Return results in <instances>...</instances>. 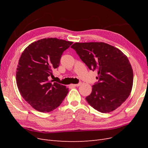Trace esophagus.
<instances>
[{"label": "esophagus", "mask_w": 148, "mask_h": 148, "mask_svg": "<svg viewBox=\"0 0 148 148\" xmlns=\"http://www.w3.org/2000/svg\"><path fill=\"white\" fill-rule=\"evenodd\" d=\"M82 84V83H79L78 84H71V86H73V87H76V86H79L80 85Z\"/></svg>", "instance_id": "esophagus-1"}]
</instances>
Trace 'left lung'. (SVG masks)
Here are the masks:
<instances>
[{
  "instance_id": "1",
  "label": "left lung",
  "mask_w": 148,
  "mask_h": 148,
  "mask_svg": "<svg viewBox=\"0 0 148 148\" xmlns=\"http://www.w3.org/2000/svg\"><path fill=\"white\" fill-rule=\"evenodd\" d=\"M71 47L89 70L97 71L98 82L86 97L88 104L102 113L115 110L132 91L133 73L127 57L104 42H76Z\"/></svg>"
}]
</instances>
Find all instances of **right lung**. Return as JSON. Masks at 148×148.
<instances>
[{"label":"right lung","mask_w":148,"mask_h":148,"mask_svg":"<svg viewBox=\"0 0 148 148\" xmlns=\"http://www.w3.org/2000/svg\"><path fill=\"white\" fill-rule=\"evenodd\" d=\"M72 44L57 38H44L31 43L22 52L16 69L17 86L23 99L36 110H53L68 94L69 88L49 81V77L59 66L62 53Z\"/></svg>","instance_id":"obj_1"}]
</instances>
